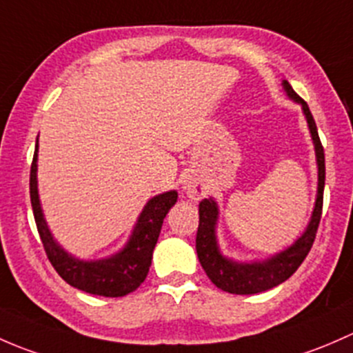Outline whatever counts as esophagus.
<instances>
[{
  "label": "esophagus",
  "mask_w": 353,
  "mask_h": 353,
  "mask_svg": "<svg viewBox=\"0 0 353 353\" xmlns=\"http://www.w3.org/2000/svg\"><path fill=\"white\" fill-rule=\"evenodd\" d=\"M183 190L187 192L188 197L194 199V201H199V199L203 195L202 183H199V181L194 180V178H187V180L183 181Z\"/></svg>",
  "instance_id": "34e87169"
}]
</instances>
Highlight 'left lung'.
I'll list each match as a JSON object with an SVG mask.
<instances>
[{
	"label": "left lung",
	"instance_id": "8db88e82",
	"mask_svg": "<svg viewBox=\"0 0 353 353\" xmlns=\"http://www.w3.org/2000/svg\"><path fill=\"white\" fill-rule=\"evenodd\" d=\"M284 88L287 95L303 105L307 123H310L312 141H314L316 159H318V199H316L314 212H312L311 223L306 232L285 252L279 253L277 256L270 258L263 263H236V261L224 258L217 250L216 236H214L217 207L214 201L203 199L199 203V230L197 239H195L199 261L205 270L207 277L212 281V284L231 294H258L285 282L301 267L304 258L311 252L319 221H321L323 190H325V150H323V144L319 141L316 122L312 119L307 103L294 92L292 86L287 81H284Z\"/></svg>",
	"mask_w": 353,
	"mask_h": 353
}]
</instances>
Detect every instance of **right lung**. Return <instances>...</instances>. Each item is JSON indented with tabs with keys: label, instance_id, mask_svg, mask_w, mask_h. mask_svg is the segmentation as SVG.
Returning <instances> with one entry per match:
<instances>
[{
	"label": "right lung",
	"instance_id": "right-lung-1",
	"mask_svg": "<svg viewBox=\"0 0 353 353\" xmlns=\"http://www.w3.org/2000/svg\"><path fill=\"white\" fill-rule=\"evenodd\" d=\"M37 148L30 166V201L39 236L52 267L69 285L93 296L122 297L136 290L150 272L152 250L166 214L175 205L176 192H166L148 202L129 243L119 255L100 261H79L54 241L43 221L37 194Z\"/></svg>",
	"mask_w": 353,
	"mask_h": 353
}]
</instances>
